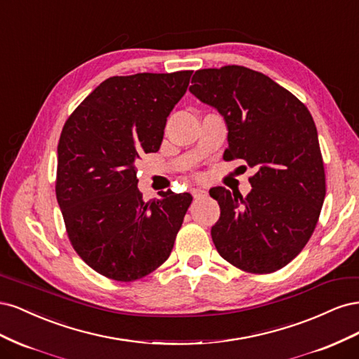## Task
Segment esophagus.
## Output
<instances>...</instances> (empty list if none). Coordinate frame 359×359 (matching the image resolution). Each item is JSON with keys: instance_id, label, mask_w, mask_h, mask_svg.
I'll use <instances>...</instances> for the list:
<instances>
[{"instance_id": "1", "label": "esophagus", "mask_w": 359, "mask_h": 359, "mask_svg": "<svg viewBox=\"0 0 359 359\" xmlns=\"http://www.w3.org/2000/svg\"><path fill=\"white\" fill-rule=\"evenodd\" d=\"M191 193H193V198L194 199H201V198L206 196V191L201 190V189H194V190H191Z\"/></svg>"}]
</instances>
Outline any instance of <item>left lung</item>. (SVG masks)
I'll list each match as a JSON object with an SVG mask.
<instances>
[{"mask_svg":"<svg viewBox=\"0 0 359 359\" xmlns=\"http://www.w3.org/2000/svg\"><path fill=\"white\" fill-rule=\"evenodd\" d=\"M191 83L190 93L224 119V158L256 168L245 198L210 190L220 205L214 245L247 273H274L309 243L327 193L313 116L283 86L243 66L198 70Z\"/></svg>","mask_w":359,"mask_h":359,"instance_id":"8db88e82","label":"left lung"}]
</instances>
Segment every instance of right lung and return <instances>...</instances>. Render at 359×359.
Listing matches in <instances>:
<instances>
[{"label": "right lung", "instance_id": "add662e5", "mask_svg": "<svg viewBox=\"0 0 359 359\" xmlns=\"http://www.w3.org/2000/svg\"><path fill=\"white\" fill-rule=\"evenodd\" d=\"M191 73L114 76L62 127L57 201L76 253L107 278L133 281L165 262L193 201L168 190L145 202L136 177L137 158L158 151Z\"/></svg>", "mask_w": 359, "mask_h": 359}]
</instances>
